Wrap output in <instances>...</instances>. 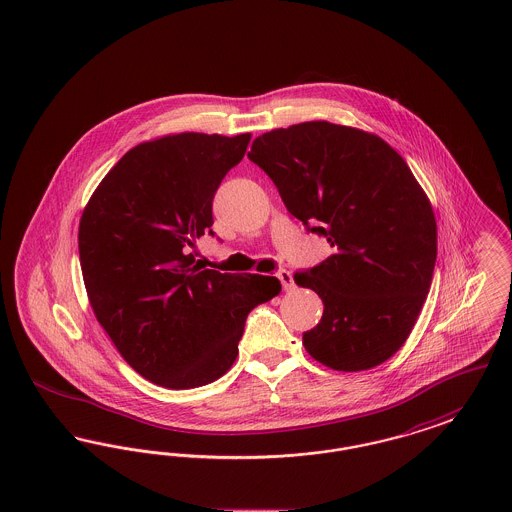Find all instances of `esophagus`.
Returning <instances> with one entry per match:
<instances>
[{"instance_id": "esophagus-1", "label": "esophagus", "mask_w": 512, "mask_h": 512, "mask_svg": "<svg viewBox=\"0 0 512 512\" xmlns=\"http://www.w3.org/2000/svg\"><path fill=\"white\" fill-rule=\"evenodd\" d=\"M276 276H278V280L282 282V288H284L286 292H288V290H293V286H295V284H293V276L290 270H284V268H282V270H278V274H276Z\"/></svg>"}]
</instances>
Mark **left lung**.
Instances as JSON below:
<instances>
[{"label": "left lung", "mask_w": 512, "mask_h": 512, "mask_svg": "<svg viewBox=\"0 0 512 512\" xmlns=\"http://www.w3.org/2000/svg\"><path fill=\"white\" fill-rule=\"evenodd\" d=\"M247 157L293 217L334 247L293 274L324 303L303 334L307 353L343 372L388 361L413 330L438 255L430 199L403 157L374 134L326 121L270 130Z\"/></svg>", "instance_id": "left-lung-1"}]
</instances>
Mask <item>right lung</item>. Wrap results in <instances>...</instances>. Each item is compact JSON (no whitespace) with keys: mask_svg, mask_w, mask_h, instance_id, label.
Masks as SVG:
<instances>
[{"mask_svg":"<svg viewBox=\"0 0 512 512\" xmlns=\"http://www.w3.org/2000/svg\"><path fill=\"white\" fill-rule=\"evenodd\" d=\"M249 140L182 132L132 147L82 213L90 305L122 359L157 386L219 380L238 357L247 315L282 290L274 276L222 274L188 253L213 236V197Z\"/></svg>","mask_w":512,"mask_h":512,"instance_id":"right-lung-1","label":"right lung"}]
</instances>
